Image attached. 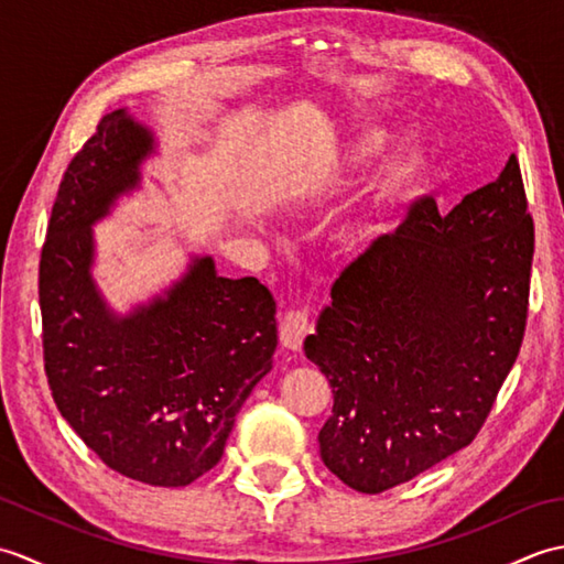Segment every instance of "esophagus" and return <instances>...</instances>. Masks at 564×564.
I'll return each mask as SVG.
<instances>
[{
    "mask_svg": "<svg viewBox=\"0 0 564 564\" xmlns=\"http://www.w3.org/2000/svg\"><path fill=\"white\" fill-rule=\"evenodd\" d=\"M310 317L303 310H285L279 325V337L285 349L297 351L303 346L305 337L310 334Z\"/></svg>",
    "mask_w": 564,
    "mask_h": 564,
    "instance_id": "esophagus-1",
    "label": "esophagus"
}]
</instances>
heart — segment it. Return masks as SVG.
I'll list each match as a JSON object with an SVG mask.
<instances>
[{
  "label": "heart",
  "instance_id": "obj_1",
  "mask_svg": "<svg viewBox=\"0 0 564 564\" xmlns=\"http://www.w3.org/2000/svg\"><path fill=\"white\" fill-rule=\"evenodd\" d=\"M388 145V135L382 133V130H366V133L358 135L354 140V145L349 148V160L351 162H366L370 158H376L378 152L386 150ZM424 170V160L422 154L419 152H406L402 154L400 160H394L386 172H382V178H380V196L382 198H394L404 194L406 188H412L416 184L419 174H422ZM380 218L378 215H370V218H364L358 220L351 232H349V239L351 245H368L370 239H373L378 232H380Z\"/></svg>",
  "mask_w": 564,
  "mask_h": 564
}]
</instances>
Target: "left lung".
Here are the masks:
<instances>
[{
    "label": "left lung",
    "instance_id": "left-lung-1",
    "mask_svg": "<svg viewBox=\"0 0 564 564\" xmlns=\"http://www.w3.org/2000/svg\"><path fill=\"white\" fill-rule=\"evenodd\" d=\"M533 245L511 154L448 215L416 200L339 273L305 356L334 392L317 438L344 485L386 492L480 434L523 344Z\"/></svg>",
    "mask_w": 564,
    "mask_h": 564
}]
</instances>
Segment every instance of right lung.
Masks as SVG:
<instances>
[{"instance_id": "obj_1", "label": "right lung", "mask_w": 564, "mask_h": 564, "mask_svg": "<svg viewBox=\"0 0 564 564\" xmlns=\"http://www.w3.org/2000/svg\"><path fill=\"white\" fill-rule=\"evenodd\" d=\"M145 128L106 113L72 158L41 251L43 366L65 422L130 480L182 487L223 458L251 388L269 373L275 303L251 275L196 259L170 295L118 319L94 289L91 223L138 184Z\"/></svg>"}]
</instances>
